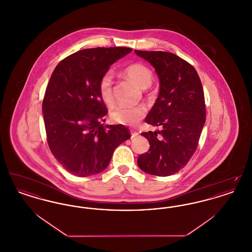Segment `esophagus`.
Listing matches in <instances>:
<instances>
[{
	"mask_svg": "<svg viewBox=\"0 0 252 252\" xmlns=\"http://www.w3.org/2000/svg\"><path fill=\"white\" fill-rule=\"evenodd\" d=\"M138 135H139V133H138V132L131 130V138H136Z\"/></svg>",
	"mask_w": 252,
	"mask_h": 252,
	"instance_id": "esophagus-1",
	"label": "esophagus"
}]
</instances>
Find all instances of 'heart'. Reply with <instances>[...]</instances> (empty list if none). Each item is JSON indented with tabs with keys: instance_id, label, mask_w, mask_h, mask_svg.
<instances>
[{
	"instance_id": "obj_1",
	"label": "heart",
	"mask_w": 252,
	"mask_h": 252,
	"mask_svg": "<svg viewBox=\"0 0 252 252\" xmlns=\"http://www.w3.org/2000/svg\"><path fill=\"white\" fill-rule=\"evenodd\" d=\"M125 73L142 89L150 86L153 74L151 70L143 63H133L125 68ZM99 94L102 100L110 105L113 101L112 97V74L107 72L102 75L98 84ZM145 108L143 106H118L111 110V119L117 124L125 126H136L145 115Z\"/></svg>"
}]
</instances>
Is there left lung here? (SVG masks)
Here are the masks:
<instances>
[{
  "instance_id": "1",
  "label": "left lung",
  "mask_w": 252,
  "mask_h": 252,
  "mask_svg": "<svg viewBox=\"0 0 252 252\" xmlns=\"http://www.w3.org/2000/svg\"><path fill=\"white\" fill-rule=\"evenodd\" d=\"M134 52L155 68L159 79L158 96L145 122L160 130L141 134L150 147L137 163L147 174L167 177L184 167L196 150L206 121L203 88L195 69L175 54Z\"/></svg>"
}]
</instances>
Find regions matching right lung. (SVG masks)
Listing matches in <instances>:
<instances>
[{
  "label": "right lung",
  "mask_w": 252,
  "mask_h": 252,
  "mask_svg": "<svg viewBox=\"0 0 252 252\" xmlns=\"http://www.w3.org/2000/svg\"><path fill=\"white\" fill-rule=\"evenodd\" d=\"M131 51L84 49L61 60L51 75L42 102L49 148L74 176L83 178L104 171L115 148L131 137L123 125L101 124L108 109L98 90L109 66Z\"/></svg>",
  "instance_id": "1"
}]
</instances>
